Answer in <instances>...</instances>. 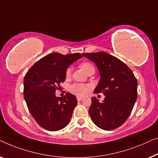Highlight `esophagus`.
Here are the masks:
<instances>
[{
	"instance_id": "34e87169",
	"label": "esophagus",
	"mask_w": 158,
	"mask_h": 158,
	"mask_svg": "<svg viewBox=\"0 0 158 158\" xmlns=\"http://www.w3.org/2000/svg\"><path fill=\"white\" fill-rule=\"evenodd\" d=\"M77 100H78V101H81L84 98H83V97H77Z\"/></svg>"
}]
</instances>
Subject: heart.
<instances>
[{"mask_svg":"<svg viewBox=\"0 0 158 158\" xmlns=\"http://www.w3.org/2000/svg\"><path fill=\"white\" fill-rule=\"evenodd\" d=\"M80 66H81L82 69L85 71L86 73H87L88 71L91 69L94 68V66H93L92 64L89 63V62H84V63H81L80 64ZM71 72H72L71 69L68 68L66 70V72H65L66 77H69L71 75ZM69 90L71 92L77 95V96L83 97V96H86V95L88 94V93L89 92L90 86L89 85V84H86L77 83L71 86L69 88Z\"/></svg>","mask_w":158,"mask_h":158,"instance_id":"b5f03b06","label":"heart"}]
</instances>
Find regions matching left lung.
<instances>
[{
    "label": "left lung",
    "mask_w": 158,
    "mask_h": 158,
    "mask_svg": "<svg viewBox=\"0 0 158 158\" xmlns=\"http://www.w3.org/2000/svg\"><path fill=\"white\" fill-rule=\"evenodd\" d=\"M94 62L100 80L94 93H103L104 101L92 98L89 114L98 127L114 130L124 123L132 112L137 97V81L132 71L112 55L104 52L82 54Z\"/></svg>",
    "instance_id": "8db88e82"
}]
</instances>
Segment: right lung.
I'll use <instances>...</instances> for the list:
<instances>
[{"label": "right lung", "mask_w": 158, "mask_h": 158, "mask_svg": "<svg viewBox=\"0 0 158 158\" xmlns=\"http://www.w3.org/2000/svg\"><path fill=\"white\" fill-rule=\"evenodd\" d=\"M82 55L52 53L35 62L23 79V95L28 109L35 122L48 131H58L69 123L77 104L76 97L66 93L56 97V91L65 81L68 66Z\"/></svg>", "instance_id": "add662e5"}]
</instances>
